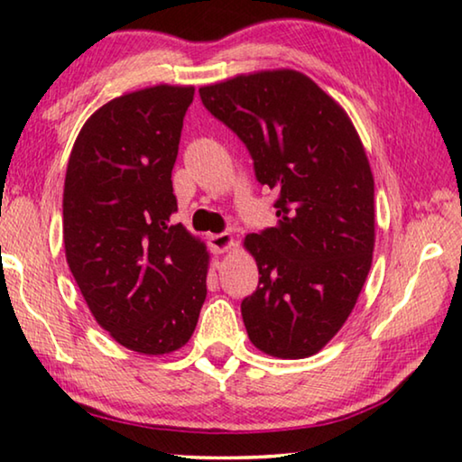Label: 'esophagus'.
Listing matches in <instances>:
<instances>
[{
  "label": "esophagus",
  "instance_id": "1",
  "mask_svg": "<svg viewBox=\"0 0 462 462\" xmlns=\"http://www.w3.org/2000/svg\"><path fill=\"white\" fill-rule=\"evenodd\" d=\"M208 245L212 248V253L222 254L226 250H230L234 246V236L230 232H222V234H212L208 238Z\"/></svg>",
  "mask_w": 462,
  "mask_h": 462
}]
</instances>
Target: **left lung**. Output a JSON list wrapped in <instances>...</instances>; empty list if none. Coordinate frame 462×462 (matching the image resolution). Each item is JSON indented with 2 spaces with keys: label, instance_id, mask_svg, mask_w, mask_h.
Returning a JSON list of instances; mask_svg holds the SVG:
<instances>
[{
  "label": "left lung",
  "instance_id": "obj_1",
  "mask_svg": "<svg viewBox=\"0 0 462 462\" xmlns=\"http://www.w3.org/2000/svg\"><path fill=\"white\" fill-rule=\"evenodd\" d=\"M246 144L261 185L279 189L277 226L248 234L259 287L242 301L250 342L306 358L346 322L373 263L374 181L344 107L308 75L273 69L199 89Z\"/></svg>",
  "mask_w": 462,
  "mask_h": 462
}]
</instances>
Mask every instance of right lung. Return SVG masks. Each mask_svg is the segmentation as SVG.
I'll list each match as a JSON object with an SVG mask.
<instances>
[{"mask_svg":"<svg viewBox=\"0 0 462 462\" xmlns=\"http://www.w3.org/2000/svg\"><path fill=\"white\" fill-rule=\"evenodd\" d=\"M191 85H154L89 116L69 156L62 240L96 322L134 353L189 342L206 301L209 253L177 212L173 165Z\"/></svg>","mask_w":462,"mask_h":462,"instance_id":"add662e5","label":"right lung"}]
</instances>
